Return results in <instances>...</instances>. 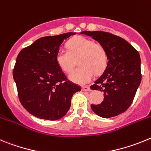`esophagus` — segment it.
Wrapping results in <instances>:
<instances>
[{"mask_svg":"<svg viewBox=\"0 0 151 151\" xmlns=\"http://www.w3.org/2000/svg\"><path fill=\"white\" fill-rule=\"evenodd\" d=\"M82 90L83 91H89L90 90V87L88 86H82Z\"/></svg>","mask_w":151,"mask_h":151,"instance_id":"34e87169","label":"esophagus"}]
</instances>
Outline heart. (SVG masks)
Here are the masks:
<instances>
[{
  "label": "heart",
  "mask_w": 151,
  "mask_h": 151,
  "mask_svg": "<svg viewBox=\"0 0 151 151\" xmlns=\"http://www.w3.org/2000/svg\"><path fill=\"white\" fill-rule=\"evenodd\" d=\"M68 50L60 48L56 54V61L65 72L69 73L75 67L78 60L79 67L72 72L69 77L80 84L88 83L93 74H100L108 63L106 49L103 45L93 40L77 36L68 42Z\"/></svg>",
  "instance_id": "b5f03b06"
}]
</instances>
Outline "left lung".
<instances>
[{
  "mask_svg": "<svg viewBox=\"0 0 151 151\" xmlns=\"http://www.w3.org/2000/svg\"><path fill=\"white\" fill-rule=\"evenodd\" d=\"M103 45L108 55V63L103 74L90 86L104 93L99 105L92 110L100 117L110 118L125 112L133 102L141 81V58L138 52L122 38L102 31H83Z\"/></svg>",
  "mask_w": 151,
  "mask_h": 151,
  "instance_id": "1",
  "label": "left lung"
}]
</instances>
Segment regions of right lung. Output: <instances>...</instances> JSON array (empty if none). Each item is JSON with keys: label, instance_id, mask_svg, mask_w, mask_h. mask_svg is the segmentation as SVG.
<instances>
[{"label": "right lung", "instance_id": "1", "mask_svg": "<svg viewBox=\"0 0 151 151\" xmlns=\"http://www.w3.org/2000/svg\"><path fill=\"white\" fill-rule=\"evenodd\" d=\"M74 34L40 38L23 48L17 58L13 76L19 102L39 119L54 121L65 116L72 96L81 91V86L68 80L56 61L61 43Z\"/></svg>", "mask_w": 151, "mask_h": 151}]
</instances>
